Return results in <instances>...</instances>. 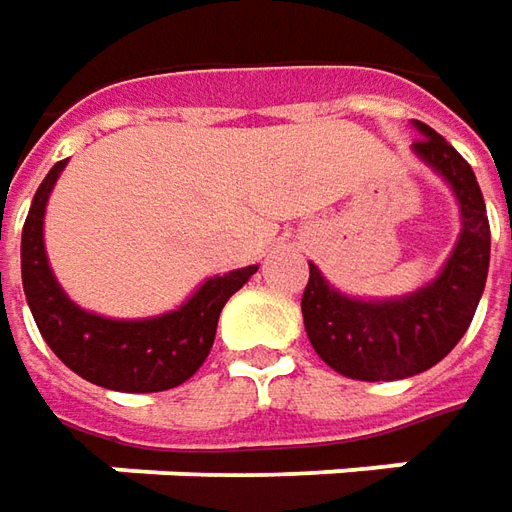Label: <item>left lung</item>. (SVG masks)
Returning <instances> with one entry per match:
<instances>
[{
	"mask_svg": "<svg viewBox=\"0 0 512 512\" xmlns=\"http://www.w3.org/2000/svg\"><path fill=\"white\" fill-rule=\"evenodd\" d=\"M414 155L431 167L459 203V238L431 283L416 291L371 300L331 286L309 263L300 309L320 360L362 382H391L422 374L445 360L465 337L482 300L490 266V223L476 175L459 152L428 124L414 121Z\"/></svg>",
	"mask_w": 512,
	"mask_h": 512,
	"instance_id": "left-lung-1",
	"label": "left lung"
}]
</instances>
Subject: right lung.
<instances>
[{
    "mask_svg": "<svg viewBox=\"0 0 512 512\" xmlns=\"http://www.w3.org/2000/svg\"><path fill=\"white\" fill-rule=\"evenodd\" d=\"M64 167L59 161L47 172L22 229V286L45 343L70 371L110 391L152 394L181 385L209 357L226 300L257 266L206 277L178 309L155 317L118 320L81 309L59 286L45 252L47 201Z\"/></svg>",
    "mask_w": 512,
    "mask_h": 512,
    "instance_id": "add662e5",
    "label": "right lung"
}]
</instances>
